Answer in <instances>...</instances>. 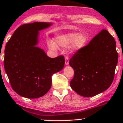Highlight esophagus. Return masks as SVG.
<instances>
[{
	"instance_id": "esophagus-1",
	"label": "esophagus",
	"mask_w": 123,
	"mask_h": 123,
	"mask_svg": "<svg viewBox=\"0 0 123 123\" xmlns=\"http://www.w3.org/2000/svg\"><path fill=\"white\" fill-rule=\"evenodd\" d=\"M65 63L66 65H69V58L67 56H66L65 58Z\"/></svg>"
}]
</instances>
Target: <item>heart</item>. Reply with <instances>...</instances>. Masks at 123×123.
<instances>
[{
  "label": "heart",
  "mask_w": 123,
  "mask_h": 123,
  "mask_svg": "<svg viewBox=\"0 0 123 123\" xmlns=\"http://www.w3.org/2000/svg\"><path fill=\"white\" fill-rule=\"evenodd\" d=\"M88 40V36L85 33H69L57 36L55 43L50 41L49 46L52 49H55L57 46L61 47L70 46L72 50L78 51L85 47Z\"/></svg>",
  "instance_id": "1"
}]
</instances>
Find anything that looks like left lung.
<instances>
[{
  "mask_svg": "<svg viewBox=\"0 0 123 123\" xmlns=\"http://www.w3.org/2000/svg\"><path fill=\"white\" fill-rule=\"evenodd\" d=\"M117 61L115 39L103 29L70 59L69 63L74 70L70 87L84 97L104 92L113 81Z\"/></svg>",
  "mask_w": 123,
  "mask_h": 123,
  "instance_id": "1",
  "label": "left lung"
}]
</instances>
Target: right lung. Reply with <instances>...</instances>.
<instances>
[{"instance_id": "1", "label": "right lung", "mask_w": 123, "mask_h": 123, "mask_svg": "<svg viewBox=\"0 0 123 123\" xmlns=\"http://www.w3.org/2000/svg\"><path fill=\"white\" fill-rule=\"evenodd\" d=\"M51 24L35 22L19 26L5 47L4 66L10 83L18 95L27 98L44 95L51 87V77L63 69V55L49 57L36 47L39 31Z\"/></svg>"}]
</instances>
